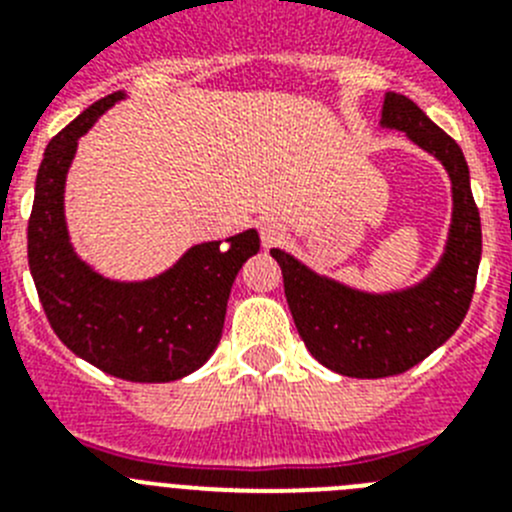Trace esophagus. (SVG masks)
Masks as SVG:
<instances>
[{"label":"esophagus","mask_w":512,"mask_h":512,"mask_svg":"<svg viewBox=\"0 0 512 512\" xmlns=\"http://www.w3.org/2000/svg\"><path fill=\"white\" fill-rule=\"evenodd\" d=\"M259 233H261V243H264V248H271V246H277V243H282L284 225L277 223V220H271V217H266V220H261L259 223Z\"/></svg>","instance_id":"obj_1"}]
</instances>
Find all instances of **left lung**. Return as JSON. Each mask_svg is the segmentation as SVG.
<instances>
[{
    "mask_svg": "<svg viewBox=\"0 0 512 512\" xmlns=\"http://www.w3.org/2000/svg\"><path fill=\"white\" fill-rule=\"evenodd\" d=\"M382 128L402 130L449 171L451 228L436 269L400 292H361L315 274L295 256L271 248L282 266L284 295L307 351L343 377L382 379L408 372L449 341L469 310L482 259V225L469 187L467 158L451 135L405 94L387 92Z\"/></svg>",
    "mask_w": 512,
    "mask_h": 512,
    "instance_id": "8db88e82",
    "label": "left lung"
}]
</instances>
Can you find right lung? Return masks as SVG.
Segmentation results:
<instances>
[{
	"mask_svg": "<svg viewBox=\"0 0 512 512\" xmlns=\"http://www.w3.org/2000/svg\"><path fill=\"white\" fill-rule=\"evenodd\" d=\"M125 92L94 102L43 153L27 223V261L45 318L66 346L112 377L174 382L200 369L220 343L230 287L246 259L259 253V233L189 248L171 269L143 282H115L76 256L63 189L76 143Z\"/></svg>",
	"mask_w": 512,
	"mask_h": 512,
	"instance_id": "add662e5",
	"label": "right lung"
}]
</instances>
